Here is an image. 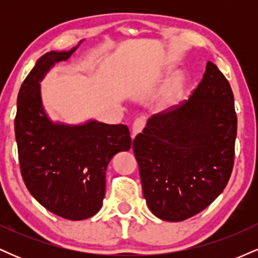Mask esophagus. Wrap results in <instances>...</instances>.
Masks as SVG:
<instances>
[{"mask_svg": "<svg viewBox=\"0 0 258 258\" xmlns=\"http://www.w3.org/2000/svg\"><path fill=\"white\" fill-rule=\"evenodd\" d=\"M144 126H146V121L143 119H137L133 122L132 125V132H131V138L135 139L136 136L138 135V133L142 132V130L144 128Z\"/></svg>", "mask_w": 258, "mask_h": 258, "instance_id": "obj_1", "label": "esophagus"}]
</instances>
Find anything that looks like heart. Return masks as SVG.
<instances>
[{"label": "heart", "mask_w": 258, "mask_h": 258, "mask_svg": "<svg viewBox=\"0 0 258 258\" xmlns=\"http://www.w3.org/2000/svg\"><path fill=\"white\" fill-rule=\"evenodd\" d=\"M183 92V84L180 76L176 75L170 82L159 92L154 98V108L158 111H167L179 102Z\"/></svg>", "instance_id": "obj_1"}]
</instances>
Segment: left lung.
Masks as SVG:
<instances>
[{"mask_svg":"<svg viewBox=\"0 0 258 258\" xmlns=\"http://www.w3.org/2000/svg\"><path fill=\"white\" fill-rule=\"evenodd\" d=\"M236 122L232 88L212 61L184 104L148 120L133 153L156 217L184 221L223 191L233 170Z\"/></svg>","mask_w":258,"mask_h":258,"instance_id":"obj_1","label":"left lung"}]
</instances>
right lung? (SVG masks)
Instances as JSON below:
<instances>
[{
	"label": "right lung",
	"instance_id": "1",
	"mask_svg": "<svg viewBox=\"0 0 258 258\" xmlns=\"http://www.w3.org/2000/svg\"><path fill=\"white\" fill-rule=\"evenodd\" d=\"M81 43L38 59L20 87L14 120L26 188L48 211L72 221L86 220L99 211L105 195L106 167L115 154L132 146L125 125L97 120L68 125L52 121L44 110L40 82Z\"/></svg>",
	"mask_w": 258,
	"mask_h": 258
}]
</instances>
